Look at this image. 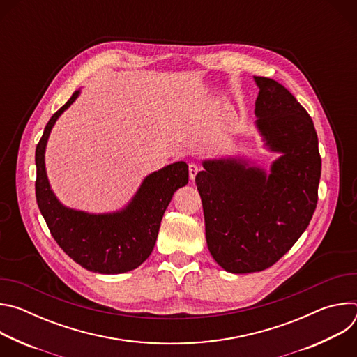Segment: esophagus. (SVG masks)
<instances>
[{
    "instance_id": "obj_1",
    "label": "esophagus",
    "mask_w": 357,
    "mask_h": 357,
    "mask_svg": "<svg viewBox=\"0 0 357 357\" xmlns=\"http://www.w3.org/2000/svg\"><path fill=\"white\" fill-rule=\"evenodd\" d=\"M197 172H199V167L196 164H193V162L189 164V178H190V181H195Z\"/></svg>"
}]
</instances>
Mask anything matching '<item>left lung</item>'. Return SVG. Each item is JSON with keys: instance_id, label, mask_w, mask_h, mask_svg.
Segmentation results:
<instances>
[{"instance_id": "8db88e82", "label": "left lung", "mask_w": 357, "mask_h": 357, "mask_svg": "<svg viewBox=\"0 0 357 357\" xmlns=\"http://www.w3.org/2000/svg\"><path fill=\"white\" fill-rule=\"evenodd\" d=\"M254 80L260 89L256 127L281 157L270 174L244 160H208L195 178L208 248L234 274L263 271L295 244L317 209L321 179L318 135L307 110L278 82Z\"/></svg>"}]
</instances>
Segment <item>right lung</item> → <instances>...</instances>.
Segmentation results:
<instances>
[{
	"label": "right lung",
	"mask_w": 357,
	"mask_h": 357,
	"mask_svg": "<svg viewBox=\"0 0 357 357\" xmlns=\"http://www.w3.org/2000/svg\"><path fill=\"white\" fill-rule=\"evenodd\" d=\"M76 90L50 120L35 151L38 208L50 234L83 268L100 274H121L139 267L154 250L162 216L174 193L189 179L183 161L149 174L128 205L113 213L93 215L63 206L50 189L45 169V148L61 114L73 105Z\"/></svg>",
	"instance_id": "obj_1"
}]
</instances>
